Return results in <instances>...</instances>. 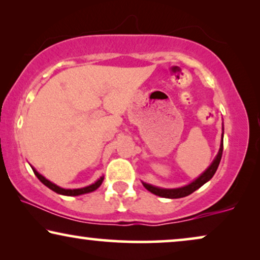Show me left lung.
I'll return each mask as SVG.
<instances>
[{
    "label": "left lung",
    "mask_w": 260,
    "mask_h": 260,
    "mask_svg": "<svg viewBox=\"0 0 260 260\" xmlns=\"http://www.w3.org/2000/svg\"><path fill=\"white\" fill-rule=\"evenodd\" d=\"M222 150H223V124H222V135H221V142H220V148L218 154H216L215 158L213 159V162L211 163V166L208 167L207 169L205 170L204 173L201 174L200 176L197 177L194 181H191L190 183L186 184L183 187H179V188H161V187H156L152 186V184L143 183V186L147 188V189L150 191V193L158 195L161 198H167V199H180V198H184L188 197V195L193 193L199 188L204 186L206 182H208L209 180L212 179L213 175H214L216 169H218L219 163L221 161V156H222Z\"/></svg>",
    "instance_id": "1"
}]
</instances>
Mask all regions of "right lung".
<instances>
[{"label": "right lung", "instance_id": "obj_1", "mask_svg": "<svg viewBox=\"0 0 260 260\" xmlns=\"http://www.w3.org/2000/svg\"><path fill=\"white\" fill-rule=\"evenodd\" d=\"M31 169H33L35 176H37L38 179L40 180L41 182L44 183L46 187H48L49 189H52L53 191H55V193L61 194V195H66V197H78V195H83V194L91 193V191H94L95 189H98V188L101 187V184L103 183V181H104V176H101V179H98L94 183L90 184V186H86V187H83V188H78V189H65V188H61V187L56 186L55 183L51 182V181L46 179L45 176H42L41 174L39 173L38 170L34 168V167H31Z\"/></svg>", "mask_w": 260, "mask_h": 260}]
</instances>
